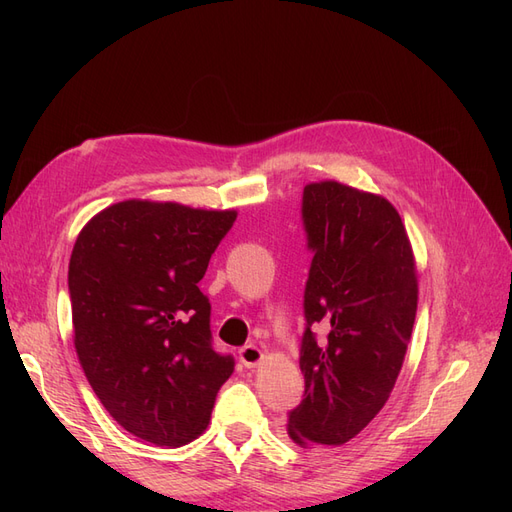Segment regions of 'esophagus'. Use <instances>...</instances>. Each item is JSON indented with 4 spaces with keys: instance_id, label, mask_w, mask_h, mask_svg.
<instances>
[{
    "instance_id": "1",
    "label": "esophagus",
    "mask_w": 512,
    "mask_h": 512,
    "mask_svg": "<svg viewBox=\"0 0 512 512\" xmlns=\"http://www.w3.org/2000/svg\"><path fill=\"white\" fill-rule=\"evenodd\" d=\"M239 359L245 367H256V365L262 363V359H265V352H262L256 346H243L239 350Z\"/></svg>"
}]
</instances>
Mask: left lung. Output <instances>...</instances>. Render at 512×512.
Returning a JSON list of instances; mask_svg holds the SVG:
<instances>
[{
  "label": "left lung",
  "instance_id": "8db88e82",
  "mask_svg": "<svg viewBox=\"0 0 512 512\" xmlns=\"http://www.w3.org/2000/svg\"><path fill=\"white\" fill-rule=\"evenodd\" d=\"M303 224L314 252L299 359L305 397L286 431L301 448H331L361 433L389 399L414 327L418 275L406 226L380 194L307 183ZM314 323L330 329L324 343Z\"/></svg>",
  "mask_w": 512,
  "mask_h": 512
}]
</instances>
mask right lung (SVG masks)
<instances>
[{"mask_svg": "<svg viewBox=\"0 0 512 512\" xmlns=\"http://www.w3.org/2000/svg\"><path fill=\"white\" fill-rule=\"evenodd\" d=\"M235 209L123 200L76 237L68 288L74 348L91 389L132 436L183 446L211 421L232 356L211 346L198 288Z\"/></svg>", "mask_w": 512, "mask_h": 512, "instance_id": "right-lung-1", "label": "right lung"}]
</instances>
